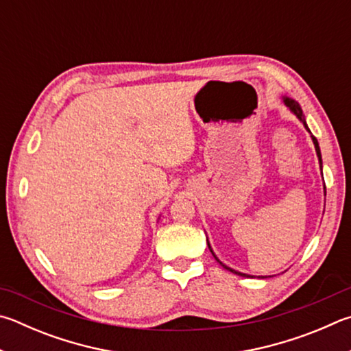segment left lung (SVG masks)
<instances>
[{"mask_svg": "<svg viewBox=\"0 0 351 351\" xmlns=\"http://www.w3.org/2000/svg\"><path fill=\"white\" fill-rule=\"evenodd\" d=\"M284 103H285V106L289 107V109L296 114V117L302 121V124L305 125V129L308 130V125H307V123H305V118H304V114H302V109H301V106H299L295 99H291V98H287V97H284ZM310 132V130H308ZM311 139H313V144H315V149H316V155H317V158H319V164H321V170H322V158H321V150H319V144H317V139L315 138V136H311ZM207 245H208V248H210V252H212V254L215 256V259L218 261V263L224 267L226 270H230L232 273H234V275H239V276H250V275H245V273H239V271H237V270H233V269H230V267H227L226 264H222L221 261L216 258V254L213 253V250H212V247H210V244H208V241H207Z\"/></svg>", "mask_w": 351, "mask_h": 351, "instance_id": "1", "label": "left lung"}]
</instances>
